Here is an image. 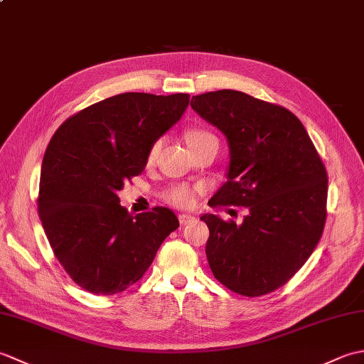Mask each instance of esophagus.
<instances>
[{"mask_svg": "<svg viewBox=\"0 0 364 364\" xmlns=\"http://www.w3.org/2000/svg\"><path fill=\"white\" fill-rule=\"evenodd\" d=\"M178 219H180L181 225H188V223L196 220L194 215H189V214H180V215H178Z\"/></svg>", "mask_w": 364, "mask_h": 364, "instance_id": "34e87169", "label": "esophagus"}]
</instances>
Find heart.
<instances>
[{
    "label": "heart",
    "mask_w": 364,
    "mask_h": 364,
    "mask_svg": "<svg viewBox=\"0 0 364 364\" xmlns=\"http://www.w3.org/2000/svg\"><path fill=\"white\" fill-rule=\"evenodd\" d=\"M186 141H188L192 151L202 149V146H205L208 144H219L218 137H215L213 133H210V131L202 129V128L189 129L186 133ZM159 150H161V139H158V141H154L150 145L149 153H146V162H149V164H153L154 159H156V156H158ZM200 192H202V188L200 186H191V184L181 183V184H175V186L168 188L164 192V200L170 205L186 210V208H191L196 205Z\"/></svg>",
    "instance_id": "b5f03b06"
}]
</instances>
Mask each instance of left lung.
Here are the masks:
<instances>
[{"instance_id":"1","label":"left lung","mask_w":364,"mask_h":364,"mask_svg":"<svg viewBox=\"0 0 364 364\" xmlns=\"http://www.w3.org/2000/svg\"><path fill=\"white\" fill-rule=\"evenodd\" d=\"M191 106L228 139V181L213 208L244 206L241 225L214 214L206 258L230 291L259 297L288 283L311 257L327 219L328 178L305 127L289 109L237 90L196 95Z\"/></svg>"}]
</instances>
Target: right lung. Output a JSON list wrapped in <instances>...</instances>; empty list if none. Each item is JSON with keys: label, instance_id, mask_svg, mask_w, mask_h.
<instances>
[{"label": "right lung", "instance_id": "1", "mask_svg": "<svg viewBox=\"0 0 364 364\" xmlns=\"http://www.w3.org/2000/svg\"><path fill=\"white\" fill-rule=\"evenodd\" d=\"M188 94L127 92L73 114L46 146L37 210L54 257L92 294L141 280L162 241L180 227L172 210L129 214L117 191L141 175L150 145L180 120Z\"/></svg>", "mask_w": 364, "mask_h": 364}]
</instances>
